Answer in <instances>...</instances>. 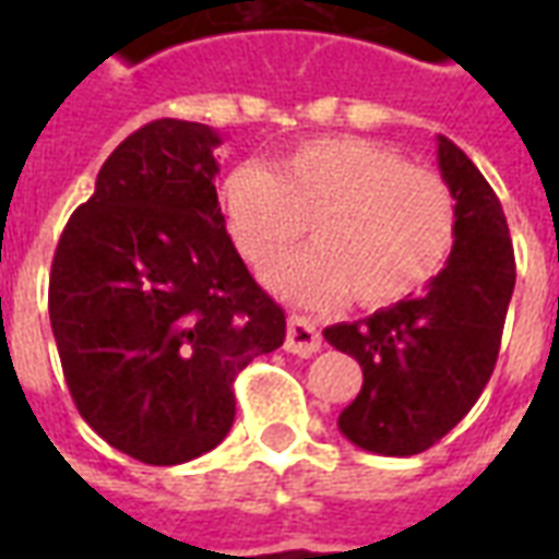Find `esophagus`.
Masks as SVG:
<instances>
[{"label":"esophagus","instance_id":"1","mask_svg":"<svg viewBox=\"0 0 559 559\" xmlns=\"http://www.w3.org/2000/svg\"><path fill=\"white\" fill-rule=\"evenodd\" d=\"M320 332L317 326L308 320V317H299L293 314L287 320V338H284V350L287 353H296V356H311V353L320 350Z\"/></svg>","mask_w":559,"mask_h":559}]
</instances>
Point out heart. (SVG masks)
<instances>
[{
	"mask_svg": "<svg viewBox=\"0 0 559 559\" xmlns=\"http://www.w3.org/2000/svg\"><path fill=\"white\" fill-rule=\"evenodd\" d=\"M218 203L257 275L280 263L312 221L316 248L269 275L272 290L308 308L347 296L359 308L401 302L443 269L455 242L452 188L362 138L308 140L272 170L233 167Z\"/></svg>",
	"mask_w": 559,
	"mask_h": 559,
	"instance_id": "b5f03b06",
	"label": "heart"
}]
</instances>
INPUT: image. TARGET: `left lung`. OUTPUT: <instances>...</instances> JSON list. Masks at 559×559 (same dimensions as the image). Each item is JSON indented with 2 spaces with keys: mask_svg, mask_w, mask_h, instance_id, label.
I'll use <instances>...</instances> for the list:
<instances>
[{
  "mask_svg": "<svg viewBox=\"0 0 559 559\" xmlns=\"http://www.w3.org/2000/svg\"><path fill=\"white\" fill-rule=\"evenodd\" d=\"M437 164L455 197L445 266L419 296L323 329L335 350L362 365L341 433L377 455H419L467 416L491 380L515 290V251L491 185L452 140L437 138Z\"/></svg>",
  "mask_w": 559,
  "mask_h": 559,
  "instance_id": "left-lung-1",
  "label": "left lung"
}]
</instances>
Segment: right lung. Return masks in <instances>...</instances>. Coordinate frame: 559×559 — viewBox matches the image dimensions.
Masks as SVG:
<instances>
[{
    "label": "right lung",
    "instance_id": "1",
    "mask_svg": "<svg viewBox=\"0 0 559 559\" xmlns=\"http://www.w3.org/2000/svg\"><path fill=\"white\" fill-rule=\"evenodd\" d=\"M215 128L148 122L114 148L50 269V326L90 428L173 467L227 437L233 380L284 344V311L224 227Z\"/></svg>",
    "mask_w": 559,
    "mask_h": 559
}]
</instances>
